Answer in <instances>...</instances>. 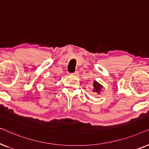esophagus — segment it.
<instances>
[{
	"instance_id": "obj_1",
	"label": "esophagus",
	"mask_w": 149,
	"mask_h": 149,
	"mask_svg": "<svg viewBox=\"0 0 149 149\" xmlns=\"http://www.w3.org/2000/svg\"><path fill=\"white\" fill-rule=\"evenodd\" d=\"M71 74H72V76H74V77H79V71H76V72L72 73Z\"/></svg>"
}]
</instances>
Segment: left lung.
<instances>
[{
    "mask_svg": "<svg viewBox=\"0 0 149 149\" xmlns=\"http://www.w3.org/2000/svg\"><path fill=\"white\" fill-rule=\"evenodd\" d=\"M93 87H94V89H93V92H97V93H100L101 89L102 88V86L100 84H99L98 83L96 82V81H94L93 82Z\"/></svg>",
    "mask_w": 149,
    "mask_h": 149,
    "instance_id": "1",
    "label": "left lung"
}]
</instances>
